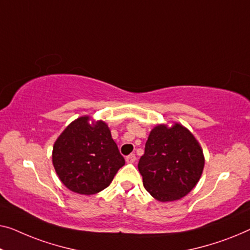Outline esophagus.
I'll use <instances>...</instances> for the list:
<instances>
[{"label": "esophagus", "mask_w": 250, "mask_h": 250, "mask_svg": "<svg viewBox=\"0 0 250 250\" xmlns=\"http://www.w3.org/2000/svg\"><path fill=\"white\" fill-rule=\"evenodd\" d=\"M125 161H126V163H133V162L136 161V155L135 154H130V155L125 157Z\"/></svg>", "instance_id": "1"}]
</instances>
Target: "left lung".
<instances>
[{
    "label": "left lung",
    "mask_w": 250,
    "mask_h": 250,
    "mask_svg": "<svg viewBox=\"0 0 250 250\" xmlns=\"http://www.w3.org/2000/svg\"><path fill=\"white\" fill-rule=\"evenodd\" d=\"M203 149L182 125H159L150 131L138 170L147 191L160 202H173L189 194L203 173Z\"/></svg>",
    "instance_id": "obj_1"
}]
</instances>
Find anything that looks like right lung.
<instances>
[{
    "mask_svg": "<svg viewBox=\"0 0 250 250\" xmlns=\"http://www.w3.org/2000/svg\"><path fill=\"white\" fill-rule=\"evenodd\" d=\"M82 117L64 129L53 146L54 168L66 188L82 195L97 194L110 186L125 159L103 121Z\"/></svg>",
    "mask_w": 250,
    "mask_h": 250,
    "instance_id": "add662e5",
    "label": "right lung"
}]
</instances>
